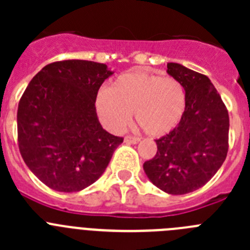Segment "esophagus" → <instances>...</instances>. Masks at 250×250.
I'll return each mask as SVG.
<instances>
[{
    "label": "esophagus",
    "instance_id": "obj_1",
    "mask_svg": "<svg viewBox=\"0 0 250 250\" xmlns=\"http://www.w3.org/2000/svg\"><path fill=\"white\" fill-rule=\"evenodd\" d=\"M139 141H140V138H138V136H125V143H127V144H138Z\"/></svg>",
    "mask_w": 250,
    "mask_h": 250
}]
</instances>
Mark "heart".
<instances>
[{
  "instance_id": "heart-1",
  "label": "heart",
  "mask_w": 250,
  "mask_h": 250,
  "mask_svg": "<svg viewBox=\"0 0 250 250\" xmlns=\"http://www.w3.org/2000/svg\"><path fill=\"white\" fill-rule=\"evenodd\" d=\"M95 109L101 123L119 132L135 112L136 124L150 136H163L175 129L187 110V91L174 77L144 71L125 72L100 90Z\"/></svg>"
}]
</instances>
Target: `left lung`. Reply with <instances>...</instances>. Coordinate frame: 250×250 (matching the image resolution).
I'll use <instances>...</instances> for the list:
<instances>
[{"mask_svg":"<svg viewBox=\"0 0 250 250\" xmlns=\"http://www.w3.org/2000/svg\"><path fill=\"white\" fill-rule=\"evenodd\" d=\"M167 74L184 85L187 110L175 129L156 139L158 151L144 171L163 191L183 195L207 184L224 163L229 115L208 76L175 62L167 63Z\"/></svg>","mask_w":250,"mask_h":250,"instance_id":"8db88e82","label":"left lung"}]
</instances>
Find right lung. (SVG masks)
Listing matches in <instances>:
<instances>
[{
    "instance_id": "obj_1",
    "label": "right lung",
    "mask_w": 250,
    "mask_h": 250,
    "mask_svg": "<svg viewBox=\"0 0 250 250\" xmlns=\"http://www.w3.org/2000/svg\"><path fill=\"white\" fill-rule=\"evenodd\" d=\"M112 71L105 63L63 60L30 81L17 110V140L28 169L57 191H80L103 175L124 141L103 129L95 99Z\"/></svg>"
}]
</instances>
